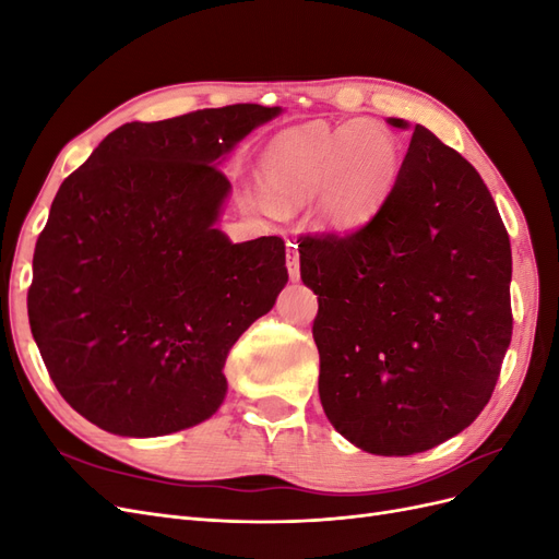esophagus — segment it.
Listing matches in <instances>:
<instances>
[{"instance_id": "34e87169", "label": "esophagus", "mask_w": 559, "mask_h": 559, "mask_svg": "<svg viewBox=\"0 0 559 559\" xmlns=\"http://www.w3.org/2000/svg\"><path fill=\"white\" fill-rule=\"evenodd\" d=\"M286 270H289V277L298 280L300 277V257H298V247L296 242H286Z\"/></svg>"}]
</instances>
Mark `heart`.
I'll use <instances>...</instances> for the list:
<instances>
[{"mask_svg": "<svg viewBox=\"0 0 559 559\" xmlns=\"http://www.w3.org/2000/svg\"><path fill=\"white\" fill-rule=\"evenodd\" d=\"M399 167L396 138L380 123L306 126L270 144L263 179L270 195L284 205L319 195V224L347 230L382 205Z\"/></svg>", "mask_w": 559, "mask_h": 559, "instance_id": "b5f03b06", "label": "heart"}]
</instances>
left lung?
<instances>
[{
    "label": "left lung",
    "instance_id": "left-lung-1",
    "mask_svg": "<svg viewBox=\"0 0 559 559\" xmlns=\"http://www.w3.org/2000/svg\"><path fill=\"white\" fill-rule=\"evenodd\" d=\"M405 128L401 118H389ZM319 399L337 433L425 452L480 415L511 345V240L464 156L415 126L394 189L345 235H300Z\"/></svg>",
    "mask_w": 559,
    "mask_h": 559
}]
</instances>
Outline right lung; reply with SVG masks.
<instances>
[{
    "label": "right lung",
    "instance_id": "1",
    "mask_svg": "<svg viewBox=\"0 0 559 559\" xmlns=\"http://www.w3.org/2000/svg\"><path fill=\"white\" fill-rule=\"evenodd\" d=\"M280 107L126 123L62 181L32 259L29 329L62 399L99 429L165 436L216 413L238 337L289 280L277 235L214 228L218 158Z\"/></svg>",
    "mask_w": 559,
    "mask_h": 559
}]
</instances>
